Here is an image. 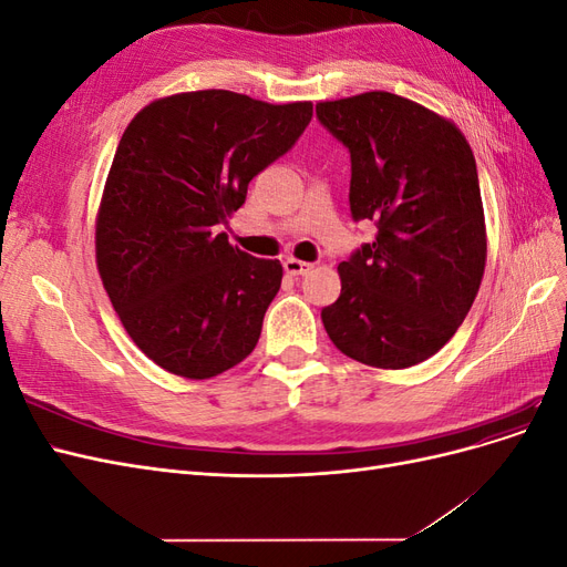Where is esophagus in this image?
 I'll list each match as a JSON object with an SVG mask.
<instances>
[{"label":"esophagus","instance_id":"obj_1","mask_svg":"<svg viewBox=\"0 0 567 567\" xmlns=\"http://www.w3.org/2000/svg\"><path fill=\"white\" fill-rule=\"evenodd\" d=\"M284 269L286 274H290V277H300V274H307L312 269L310 262H302V260H296V257H288V260H284Z\"/></svg>","mask_w":567,"mask_h":567}]
</instances>
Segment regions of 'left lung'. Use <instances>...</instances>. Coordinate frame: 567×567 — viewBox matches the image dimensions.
I'll use <instances>...</instances> for the list:
<instances>
[{"label":"left lung","instance_id":"8db88e82","mask_svg":"<svg viewBox=\"0 0 567 567\" xmlns=\"http://www.w3.org/2000/svg\"><path fill=\"white\" fill-rule=\"evenodd\" d=\"M317 117L350 148L352 217L379 227L338 265L323 329L367 367L421 364L456 333L485 274L473 151L450 117L390 92L319 101Z\"/></svg>","mask_w":567,"mask_h":567}]
</instances>
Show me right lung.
I'll return each mask as SVG.
<instances>
[{"label": "right lung", "mask_w": 567, "mask_h": 567, "mask_svg": "<svg viewBox=\"0 0 567 567\" xmlns=\"http://www.w3.org/2000/svg\"><path fill=\"white\" fill-rule=\"evenodd\" d=\"M310 120L312 101L200 90L151 101L123 132L96 213V269L127 336L161 369L205 381L255 350L284 267L219 227Z\"/></svg>", "instance_id": "obj_1"}]
</instances>
